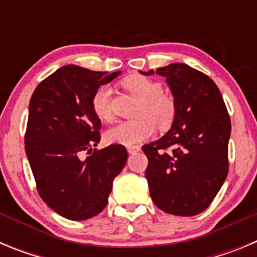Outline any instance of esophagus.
Instances as JSON below:
<instances>
[{
	"label": "esophagus",
	"mask_w": 257,
	"mask_h": 257,
	"mask_svg": "<svg viewBox=\"0 0 257 257\" xmlns=\"http://www.w3.org/2000/svg\"><path fill=\"white\" fill-rule=\"evenodd\" d=\"M140 147L139 145H133V147H128L127 148V151H128V153L130 154H134V153H138V152H140Z\"/></svg>",
	"instance_id": "obj_1"
}]
</instances>
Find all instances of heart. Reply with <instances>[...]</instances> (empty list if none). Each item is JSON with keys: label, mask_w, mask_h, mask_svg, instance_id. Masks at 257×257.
Returning a JSON list of instances; mask_svg holds the SVG:
<instances>
[{"label": "heart", "mask_w": 257, "mask_h": 257, "mask_svg": "<svg viewBox=\"0 0 257 257\" xmlns=\"http://www.w3.org/2000/svg\"><path fill=\"white\" fill-rule=\"evenodd\" d=\"M121 86L127 92L140 99L134 113V117L138 119L110 127L105 133L106 142L133 147L154 135V122L162 128L172 123L176 106L171 96L163 94L162 83L140 74H131L122 79ZM110 88L101 86L91 97L92 112L100 121L112 122L114 119L110 108Z\"/></svg>", "instance_id": "b5f03b06"}]
</instances>
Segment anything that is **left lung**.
<instances>
[{
    "mask_svg": "<svg viewBox=\"0 0 257 257\" xmlns=\"http://www.w3.org/2000/svg\"><path fill=\"white\" fill-rule=\"evenodd\" d=\"M156 73L166 77L176 113L169 133L143 145L151 197L167 213L198 215L212 203L228 175L230 117L219 87L205 73L181 63Z\"/></svg>",
    "mask_w": 257,
    "mask_h": 257,
    "instance_id": "left-lung-1",
    "label": "left lung"
}]
</instances>
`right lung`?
Listing matches in <instances>:
<instances>
[{"label": "right lung", "instance_id": "right-lung-1", "mask_svg": "<svg viewBox=\"0 0 257 257\" xmlns=\"http://www.w3.org/2000/svg\"><path fill=\"white\" fill-rule=\"evenodd\" d=\"M119 73L64 65L36 87L29 101L24 143L36 187L45 203L65 219L99 215L127 161L121 144L92 149L100 142L101 122L91 97Z\"/></svg>", "mask_w": 257, "mask_h": 257}]
</instances>
